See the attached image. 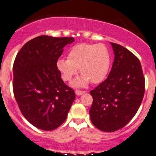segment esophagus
<instances>
[{"instance_id":"esophagus-1","label":"esophagus","mask_w":156,"mask_h":156,"mask_svg":"<svg viewBox=\"0 0 156 156\" xmlns=\"http://www.w3.org/2000/svg\"><path fill=\"white\" fill-rule=\"evenodd\" d=\"M76 94H77V95H81L82 94H83V93L85 92L84 91H80V90H76Z\"/></svg>"}]
</instances>
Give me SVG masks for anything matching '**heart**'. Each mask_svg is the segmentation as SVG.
I'll return each instance as SVG.
<instances>
[{
  "label": "heart",
  "instance_id": "obj_1",
  "mask_svg": "<svg viewBox=\"0 0 156 156\" xmlns=\"http://www.w3.org/2000/svg\"><path fill=\"white\" fill-rule=\"evenodd\" d=\"M110 66V52L103 44L76 45L69 50L68 59L61 58L57 62V68L65 81L70 80L80 69L82 76L73 81L74 87H85L89 82L102 83L108 75Z\"/></svg>",
  "mask_w": 156,
  "mask_h": 156
}]
</instances>
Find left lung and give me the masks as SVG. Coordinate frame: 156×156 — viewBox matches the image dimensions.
<instances>
[{"label":"left lung","instance_id":"1","mask_svg":"<svg viewBox=\"0 0 156 156\" xmlns=\"http://www.w3.org/2000/svg\"><path fill=\"white\" fill-rule=\"evenodd\" d=\"M114 60L108 77L90 91L92 124L104 132H114L135 116L143 100L145 81L139 59L121 45L110 42Z\"/></svg>","mask_w":156,"mask_h":156}]
</instances>
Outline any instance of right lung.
Segmentation results:
<instances>
[{
	"label": "right lung",
	"instance_id": "add662e5",
	"mask_svg": "<svg viewBox=\"0 0 156 156\" xmlns=\"http://www.w3.org/2000/svg\"><path fill=\"white\" fill-rule=\"evenodd\" d=\"M73 37L41 35L21 48L13 65V92L22 114L39 129L54 130L65 122L76 98L61 78L57 62Z\"/></svg>",
	"mask_w": 156,
	"mask_h": 156
}]
</instances>
